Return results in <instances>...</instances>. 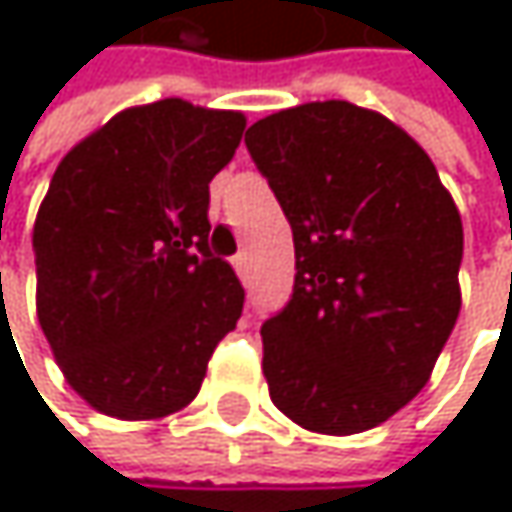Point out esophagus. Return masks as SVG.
Masks as SVG:
<instances>
[{"instance_id":"34e87169","label":"esophagus","mask_w":512,"mask_h":512,"mask_svg":"<svg viewBox=\"0 0 512 512\" xmlns=\"http://www.w3.org/2000/svg\"><path fill=\"white\" fill-rule=\"evenodd\" d=\"M231 263H234L237 275H240V278H246V272H249V252H240V255L234 257Z\"/></svg>"}]
</instances>
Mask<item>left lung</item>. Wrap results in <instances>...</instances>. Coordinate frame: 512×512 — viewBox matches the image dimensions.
I'll return each instance as SVG.
<instances>
[{"instance_id": "1", "label": "left lung", "mask_w": 512, "mask_h": 512, "mask_svg": "<svg viewBox=\"0 0 512 512\" xmlns=\"http://www.w3.org/2000/svg\"><path fill=\"white\" fill-rule=\"evenodd\" d=\"M246 148L296 249L293 296L260 329L269 397L311 433L379 427L460 317V210L403 127L347 100L266 115Z\"/></svg>"}]
</instances>
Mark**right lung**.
Masks as SVG:
<instances>
[{
  "label": "right lung",
  "mask_w": 512,
  "mask_h": 512,
  "mask_svg": "<svg viewBox=\"0 0 512 512\" xmlns=\"http://www.w3.org/2000/svg\"><path fill=\"white\" fill-rule=\"evenodd\" d=\"M246 115L180 97L130 106L58 162L35 219L38 323L70 388L97 412L156 421L201 391L243 314L210 255V180Z\"/></svg>",
  "instance_id": "obj_1"
}]
</instances>
